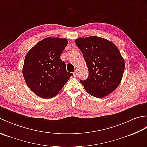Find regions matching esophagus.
Instances as JSON below:
<instances>
[{
	"instance_id": "1",
	"label": "esophagus",
	"mask_w": 147,
	"mask_h": 147,
	"mask_svg": "<svg viewBox=\"0 0 147 147\" xmlns=\"http://www.w3.org/2000/svg\"><path fill=\"white\" fill-rule=\"evenodd\" d=\"M78 71H75L73 73V75H74V76H78Z\"/></svg>"
}]
</instances>
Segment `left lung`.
<instances>
[{
  "label": "left lung",
  "mask_w": 147,
  "mask_h": 147,
  "mask_svg": "<svg viewBox=\"0 0 147 147\" xmlns=\"http://www.w3.org/2000/svg\"><path fill=\"white\" fill-rule=\"evenodd\" d=\"M75 43L89 72L88 78L80 80L86 91L96 98L114 92L119 85L125 67L118 48L111 41L96 36L79 38Z\"/></svg>",
  "instance_id": "8db88e82"
}]
</instances>
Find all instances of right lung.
Wrapping results in <instances>:
<instances>
[{
  "mask_svg": "<svg viewBox=\"0 0 147 147\" xmlns=\"http://www.w3.org/2000/svg\"><path fill=\"white\" fill-rule=\"evenodd\" d=\"M68 41L48 37L31 49L24 59L23 74L29 88L43 98L54 97L63 88L73 73L66 71L60 55Z\"/></svg>",
  "mask_w": 147,
  "mask_h": 147,
  "instance_id": "obj_1",
  "label": "right lung"
}]
</instances>
